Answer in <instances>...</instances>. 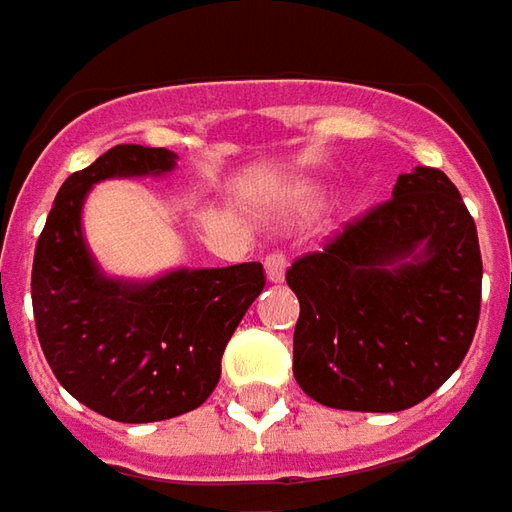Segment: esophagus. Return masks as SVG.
Wrapping results in <instances>:
<instances>
[{
    "label": "esophagus",
    "mask_w": 512,
    "mask_h": 512,
    "mask_svg": "<svg viewBox=\"0 0 512 512\" xmlns=\"http://www.w3.org/2000/svg\"><path fill=\"white\" fill-rule=\"evenodd\" d=\"M264 270H267V278L270 281H284L286 275V253L284 250H270L267 259H264Z\"/></svg>",
    "instance_id": "obj_1"
}]
</instances>
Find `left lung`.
I'll use <instances>...</instances> for the list:
<instances>
[{"mask_svg":"<svg viewBox=\"0 0 512 512\" xmlns=\"http://www.w3.org/2000/svg\"><path fill=\"white\" fill-rule=\"evenodd\" d=\"M300 300L292 372L328 408L394 413L466 358L480 320L477 226L447 173L416 168L286 270Z\"/></svg>","mask_w":512,"mask_h":512,"instance_id":"left-lung-1","label":"left lung"}]
</instances>
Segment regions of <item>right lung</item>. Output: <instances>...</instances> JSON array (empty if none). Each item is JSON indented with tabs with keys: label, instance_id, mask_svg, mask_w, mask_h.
Listing matches in <instances>:
<instances>
[{
	"label": "right lung",
	"instance_id": "obj_1",
	"mask_svg": "<svg viewBox=\"0 0 512 512\" xmlns=\"http://www.w3.org/2000/svg\"><path fill=\"white\" fill-rule=\"evenodd\" d=\"M173 165L168 148H110L63 181L35 245L32 314L43 355L71 397L115 422H162L204 405L231 333L267 281L259 262L176 270L151 284L99 273L79 220L90 187Z\"/></svg>",
	"mask_w": 512,
	"mask_h": 512
}]
</instances>
